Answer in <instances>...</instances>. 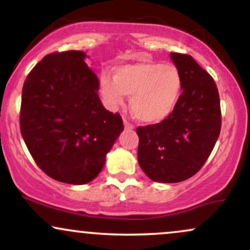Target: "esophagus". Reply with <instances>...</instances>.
Here are the masks:
<instances>
[{
    "label": "esophagus",
    "mask_w": 250,
    "mask_h": 250,
    "mask_svg": "<svg viewBox=\"0 0 250 250\" xmlns=\"http://www.w3.org/2000/svg\"><path fill=\"white\" fill-rule=\"evenodd\" d=\"M123 123H125V129H133L134 128V125H131V123L129 122L127 119H123Z\"/></svg>",
    "instance_id": "1"
}]
</instances>
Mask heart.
<instances>
[{
  "label": "heart",
  "mask_w": 250,
  "mask_h": 250,
  "mask_svg": "<svg viewBox=\"0 0 250 250\" xmlns=\"http://www.w3.org/2000/svg\"><path fill=\"white\" fill-rule=\"evenodd\" d=\"M183 82L175 65L141 61L114 69L113 79L100 77V93L109 108H117L130 96L131 111L140 121L159 123L174 111Z\"/></svg>",
  "instance_id": "b5f03b06"
}]
</instances>
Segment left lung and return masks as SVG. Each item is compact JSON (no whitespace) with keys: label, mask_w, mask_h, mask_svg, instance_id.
<instances>
[{"label":"left lung","mask_w":250,"mask_h":250,"mask_svg":"<svg viewBox=\"0 0 250 250\" xmlns=\"http://www.w3.org/2000/svg\"><path fill=\"white\" fill-rule=\"evenodd\" d=\"M183 91L173 113L160 123L137 127L140 167L150 180L176 183L195 175L221 131L220 96L214 79L190 55L171 53Z\"/></svg>","instance_id":"left-lung-1"}]
</instances>
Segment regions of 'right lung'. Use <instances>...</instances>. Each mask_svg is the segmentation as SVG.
I'll return each instance as SVG.
<instances>
[{
  "label": "right lung",
  "mask_w": 250,
  "mask_h": 250,
  "mask_svg": "<svg viewBox=\"0 0 250 250\" xmlns=\"http://www.w3.org/2000/svg\"><path fill=\"white\" fill-rule=\"evenodd\" d=\"M80 50L56 51L31 69L22 89L20 128L34 161L51 179L93 181L123 130L122 117L102 105L96 74Z\"/></svg>",
  "instance_id": "1"
}]
</instances>
